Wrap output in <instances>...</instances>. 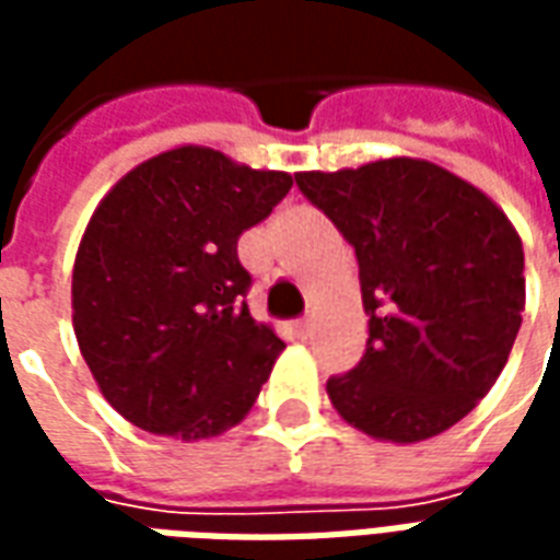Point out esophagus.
Here are the masks:
<instances>
[{
	"label": "esophagus",
	"mask_w": 560,
	"mask_h": 560,
	"mask_svg": "<svg viewBox=\"0 0 560 560\" xmlns=\"http://www.w3.org/2000/svg\"><path fill=\"white\" fill-rule=\"evenodd\" d=\"M293 332H296L300 339H308V336L315 332V324H312V317H300V320L293 324Z\"/></svg>",
	"instance_id": "1"
}]
</instances>
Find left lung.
<instances>
[{
    "label": "left lung",
    "instance_id": "obj_1",
    "mask_svg": "<svg viewBox=\"0 0 560 560\" xmlns=\"http://www.w3.org/2000/svg\"><path fill=\"white\" fill-rule=\"evenodd\" d=\"M353 245L369 315L360 363L327 381L345 420L413 444L446 432L492 389L525 312V252L480 188L420 159L296 173Z\"/></svg>",
    "mask_w": 560,
    "mask_h": 560
}]
</instances>
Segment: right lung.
Returning a JSON list of instances; mask_svg holds the SVG:
<instances>
[{
  "instance_id": "1",
  "label": "right lung",
  "mask_w": 560,
  "mask_h": 560,
  "mask_svg": "<svg viewBox=\"0 0 560 560\" xmlns=\"http://www.w3.org/2000/svg\"><path fill=\"white\" fill-rule=\"evenodd\" d=\"M291 185L179 147L98 203L74 260V332L104 399L138 429L197 441L252 411L284 341L248 315L236 243Z\"/></svg>"
}]
</instances>
